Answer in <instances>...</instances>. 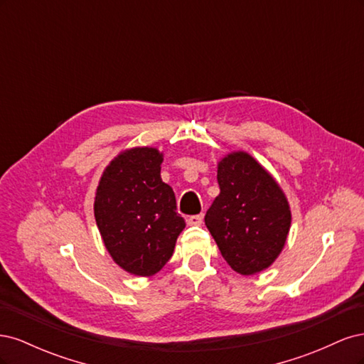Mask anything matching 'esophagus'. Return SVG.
Wrapping results in <instances>:
<instances>
[{
	"mask_svg": "<svg viewBox=\"0 0 364 364\" xmlns=\"http://www.w3.org/2000/svg\"><path fill=\"white\" fill-rule=\"evenodd\" d=\"M202 223H203V214L193 215L188 218V225H191V226H200Z\"/></svg>",
	"mask_w": 364,
	"mask_h": 364,
	"instance_id": "esophagus-1",
	"label": "esophagus"
}]
</instances>
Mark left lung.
I'll return each instance as SVG.
<instances>
[{"label":"left lung","mask_w":364,"mask_h":364,"mask_svg":"<svg viewBox=\"0 0 364 364\" xmlns=\"http://www.w3.org/2000/svg\"><path fill=\"white\" fill-rule=\"evenodd\" d=\"M220 194L205 225L222 257L240 274H257L279 257L291 211L279 183L247 151H230L217 164Z\"/></svg>","instance_id":"8db88e82"}]
</instances>
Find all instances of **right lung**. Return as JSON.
<instances>
[{
    "label": "right lung",
    "instance_id": "right-lung-1",
    "mask_svg": "<svg viewBox=\"0 0 364 364\" xmlns=\"http://www.w3.org/2000/svg\"><path fill=\"white\" fill-rule=\"evenodd\" d=\"M162 153L155 147L119 151L98 182L94 215L106 250L135 277H151L171 258L185 220L161 179Z\"/></svg>",
    "mask_w": 364,
    "mask_h": 364
}]
</instances>
